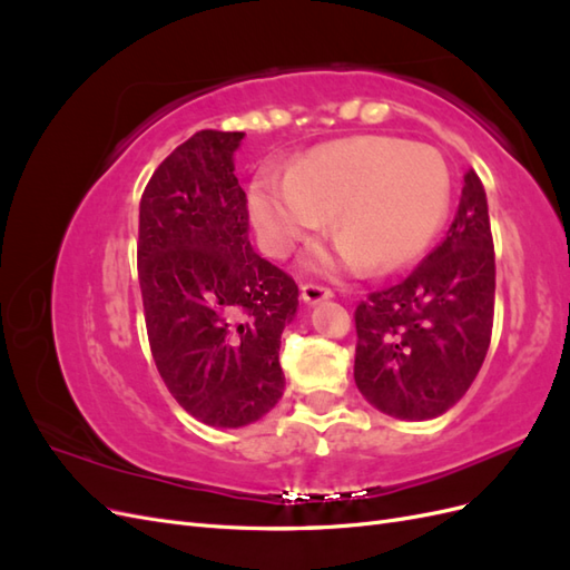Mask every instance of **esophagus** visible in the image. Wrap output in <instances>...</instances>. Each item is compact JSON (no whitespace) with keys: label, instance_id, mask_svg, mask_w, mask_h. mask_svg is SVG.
<instances>
[{"label":"esophagus","instance_id":"34e87169","mask_svg":"<svg viewBox=\"0 0 570 570\" xmlns=\"http://www.w3.org/2000/svg\"><path fill=\"white\" fill-rule=\"evenodd\" d=\"M333 292L327 287H321V285H302V299L308 304V306H316L321 304L323 299H331Z\"/></svg>","mask_w":570,"mask_h":570}]
</instances>
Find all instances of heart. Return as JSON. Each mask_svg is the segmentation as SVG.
Instances as JSON below:
<instances>
[{
	"mask_svg": "<svg viewBox=\"0 0 570 570\" xmlns=\"http://www.w3.org/2000/svg\"><path fill=\"white\" fill-rule=\"evenodd\" d=\"M452 178L428 147L387 137H354L306 154L287 176L262 174L249 187V212L262 247L285 258L325 226L342 239L337 256L314 252L308 266L392 273L419 258L444 226Z\"/></svg>",
	"mask_w": 570,
	"mask_h": 570,
	"instance_id": "obj_1",
	"label": "heart"
}]
</instances>
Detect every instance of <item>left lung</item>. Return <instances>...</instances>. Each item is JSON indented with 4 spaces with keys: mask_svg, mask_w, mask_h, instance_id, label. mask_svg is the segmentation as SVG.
<instances>
[{
    "mask_svg": "<svg viewBox=\"0 0 570 570\" xmlns=\"http://www.w3.org/2000/svg\"><path fill=\"white\" fill-rule=\"evenodd\" d=\"M494 318V245L488 197L475 170L463 176L446 237L406 281L356 306L354 381L387 416L438 419L485 361Z\"/></svg>",
    "mask_w": 570,
    "mask_h": 570,
    "instance_id": "8db88e82",
    "label": "left lung"
}]
</instances>
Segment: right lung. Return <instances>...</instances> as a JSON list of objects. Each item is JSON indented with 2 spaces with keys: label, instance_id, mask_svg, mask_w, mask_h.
Here are the masks:
<instances>
[{
  "label": "right lung",
  "instance_id": "right-lung-1",
  "mask_svg": "<svg viewBox=\"0 0 570 570\" xmlns=\"http://www.w3.org/2000/svg\"><path fill=\"white\" fill-rule=\"evenodd\" d=\"M245 132L199 130L154 170L140 202V275L154 364L197 421L243 428L278 404L281 335L299 306L285 271L249 245L235 178Z\"/></svg>",
  "mask_w": 570,
  "mask_h": 570
}]
</instances>
